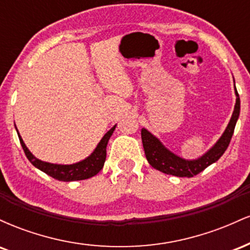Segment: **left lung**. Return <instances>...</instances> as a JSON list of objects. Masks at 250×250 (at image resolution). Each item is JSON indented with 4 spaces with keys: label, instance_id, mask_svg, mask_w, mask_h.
<instances>
[{
    "label": "left lung",
    "instance_id": "left-lung-1",
    "mask_svg": "<svg viewBox=\"0 0 250 250\" xmlns=\"http://www.w3.org/2000/svg\"><path fill=\"white\" fill-rule=\"evenodd\" d=\"M235 95H236V103H235L233 115H231L226 130L223 131L222 136L217 140V142L209 149L207 153H205L196 160H186L183 157H180L179 155L174 154L173 151L166 148L162 142L156 136H154L150 131L142 128V143L149 165L165 174L174 175L177 177H193L205 170L210 165H213L214 162H216L228 148L231 136L234 134L237 119L240 116V96L236 88H235Z\"/></svg>",
    "mask_w": 250,
    "mask_h": 250
}]
</instances>
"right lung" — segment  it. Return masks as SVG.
Instances as JSON below:
<instances>
[{
	"label": "right lung",
	"instance_id": "obj_1",
	"mask_svg": "<svg viewBox=\"0 0 250 250\" xmlns=\"http://www.w3.org/2000/svg\"><path fill=\"white\" fill-rule=\"evenodd\" d=\"M115 128L116 125L104 134L101 141L99 142V145L94 149L93 153L89 155L88 157H85L84 160H82L80 162L73 163V165H56V163L41 161V160H39L30 153V150L24 145L23 140H22L19 131H17V135H19L20 142H21L22 148H23L25 156H27V159L29 160L34 167L40 169L43 173L49 175V176L54 177V179L59 181H64V182H70V181H80L93 177L101 170L105 161L108 141L111 135H113Z\"/></svg>",
	"mask_w": 250,
	"mask_h": 250
}]
</instances>
